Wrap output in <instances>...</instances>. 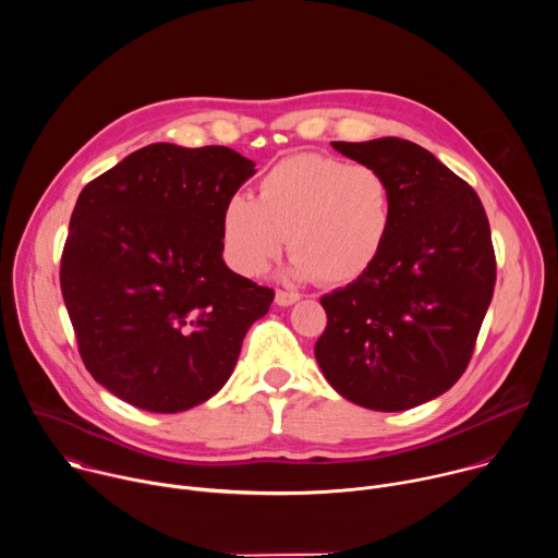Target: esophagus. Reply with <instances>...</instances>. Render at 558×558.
Instances as JSON below:
<instances>
[{
  "mask_svg": "<svg viewBox=\"0 0 558 558\" xmlns=\"http://www.w3.org/2000/svg\"><path fill=\"white\" fill-rule=\"evenodd\" d=\"M298 300H300V295L295 291H282V289L276 291V304L278 306H291Z\"/></svg>",
  "mask_w": 558,
  "mask_h": 558,
  "instance_id": "obj_1",
  "label": "esophagus"
}]
</instances>
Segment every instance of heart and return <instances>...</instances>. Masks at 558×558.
Wrapping results in <instances>:
<instances>
[{
    "label": "heart",
    "instance_id": "heart-1",
    "mask_svg": "<svg viewBox=\"0 0 558 558\" xmlns=\"http://www.w3.org/2000/svg\"><path fill=\"white\" fill-rule=\"evenodd\" d=\"M395 222V190L375 166L325 154L282 158L256 185L231 196L220 214L227 263L258 276L284 250L291 271L325 284L360 280L384 254Z\"/></svg>",
    "mask_w": 558,
    "mask_h": 558
}]
</instances>
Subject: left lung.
Instances as JSON below:
<instances>
[{"label": "left lung", "mask_w": 558, "mask_h": 558, "mask_svg": "<svg viewBox=\"0 0 558 558\" xmlns=\"http://www.w3.org/2000/svg\"><path fill=\"white\" fill-rule=\"evenodd\" d=\"M379 168L395 222L379 260L323 295L315 360L349 402L384 413L420 407L465 371L497 280L490 222L476 192L417 143H331Z\"/></svg>", "instance_id": "1"}]
</instances>
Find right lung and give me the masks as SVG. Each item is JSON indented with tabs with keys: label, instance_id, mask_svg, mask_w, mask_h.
Wrapping results in <instances>:
<instances>
[{
	"label": "right lung",
	"instance_id": "add662e5",
	"mask_svg": "<svg viewBox=\"0 0 558 558\" xmlns=\"http://www.w3.org/2000/svg\"><path fill=\"white\" fill-rule=\"evenodd\" d=\"M254 166L222 145L151 143L78 194L61 293L78 355L119 400L149 413L203 404L269 311L274 289L222 260L220 214Z\"/></svg>",
	"mask_w": 558,
	"mask_h": 558
}]
</instances>
